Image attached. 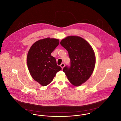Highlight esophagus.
<instances>
[{
  "mask_svg": "<svg viewBox=\"0 0 121 121\" xmlns=\"http://www.w3.org/2000/svg\"><path fill=\"white\" fill-rule=\"evenodd\" d=\"M60 66H61V67L62 68V69H63L64 67L65 66V64L64 63H62V64L60 65Z\"/></svg>",
  "mask_w": 121,
  "mask_h": 121,
  "instance_id": "34e87169",
  "label": "esophagus"
}]
</instances>
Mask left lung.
Returning a JSON list of instances; mask_svg holds the SVG:
<instances>
[{
  "instance_id": "1",
  "label": "left lung",
  "mask_w": 121,
  "mask_h": 121,
  "mask_svg": "<svg viewBox=\"0 0 121 121\" xmlns=\"http://www.w3.org/2000/svg\"><path fill=\"white\" fill-rule=\"evenodd\" d=\"M60 44L67 50L70 59V66H65L63 70L71 83L80 86L93 72L96 62L93 49L86 40L77 36H68Z\"/></svg>"
}]
</instances>
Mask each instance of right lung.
<instances>
[{"mask_svg":"<svg viewBox=\"0 0 121 121\" xmlns=\"http://www.w3.org/2000/svg\"><path fill=\"white\" fill-rule=\"evenodd\" d=\"M59 43V39L54 38L40 39L31 46L28 52L27 62L29 73L42 86L50 83L56 73L62 69L57 65L55 58L51 56Z\"/></svg>","mask_w":121,"mask_h":121,"instance_id":"1","label":"right lung"}]
</instances>
